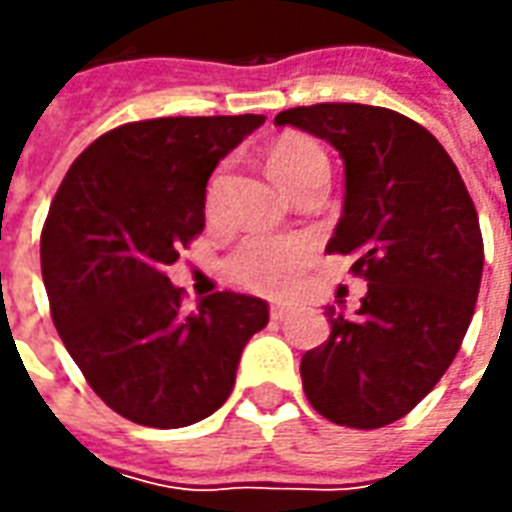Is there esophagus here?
<instances>
[{
	"instance_id": "esophagus-1",
	"label": "esophagus",
	"mask_w": 512,
	"mask_h": 512,
	"mask_svg": "<svg viewBox=\"0 0 512 512\" xmlns=\"http://www.w3.org/2000/svg\"><path fill=\"white\" fill-rule=\"evenodd\" d=\"M290 312H293V307L285 304V301H274V304H271V318H274V321H285Z\"/></svg>"
}]
</instances>
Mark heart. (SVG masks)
Segmentation results:
<instances>
[{"label":"heart","mask_w":512,"mask_h":512,"mask_svg":"<svg viewBox=\"0 0 512 512\" xmlns=\"http://www.w3.org/2000/svg\"><path fill=\"white\" fill-rule=\"evenodd\" d=\"M268 169L288 189L312 172H329V158L318 142L301 134H288L268 147ZM219 178L208 183V202L213 200ZM315 257V244L307 235L252 233L238 241L224 257V274L230 282L257 293H285Z\"/></svg>","instance_id":"b5f03b06"}]
</instances>
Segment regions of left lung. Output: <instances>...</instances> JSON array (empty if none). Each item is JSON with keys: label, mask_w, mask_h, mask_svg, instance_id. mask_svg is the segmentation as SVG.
I'll return each instance as SVG.
<instances>
[{"label": "left lung", "mask_w": 512, "mask_h": 512, "mask_svg": "<svg viewBox=\"0 0 512 512\" xmlns=\"http://www.w3.org/2000/svg\"><path fill=\"white\" fill-rule=\"evenodd\" d=\"M277 126L326 139L345 161V205L326 246L354 257L367 296L356 315L326 310L332 334L301 359L321 417L359 430L406 417L447 373L483 277L477 211L439 139L384 106L285 109Z\"/></svg>", "instance_id": "8db88e82"}]
</instances>
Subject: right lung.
<instances>
[{"instance_id":"right-lung-1","label":"right lung","mask_w":512,"mask_h":512,"mask_svg":"<svg viewBox=\"0 0 512 512\" xmlns=\"http://www.w3.org/2000/svg\"><path fill=\"white\" fill-rule=\"evenodd\" d=\"M263 115L156 117L73 161L40 233L51 318L93 392L147 428H186L230 397L268 304L222 290L183 312L164 274L205 227V186Z\"/></svg>"}]
</instances>
